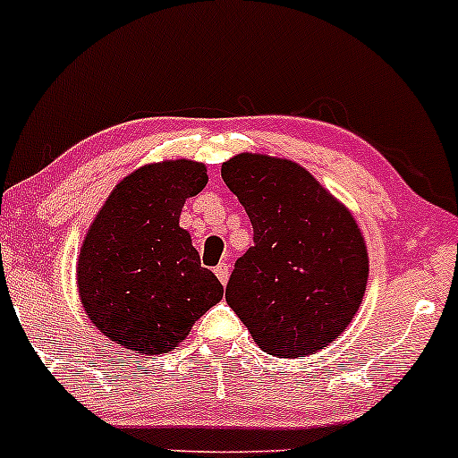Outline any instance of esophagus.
Listing matches in <instances>:
<instances>
[{"instance_id": "obj_1", "label": "esophagus", "mask_w": 458, "mask_h": 458, "mask_svg": "<svg viewBox=\"0 0 458 458\" xmlns=\"http://www.w3.org/2000/svg\"><path fill=\"white\" fill-rule=\"evenodd\" d=\"M215 276H217V280L222 284H228V276H230V267L225 265V262H219L217 267H215Z\"/></svg>"}]
</instances>
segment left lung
Here are the masks:
<instances>
[{
	"label": "left lung",
	"instance_id": "obj_1",
	"mask_svg": "<svg viewBox=\"0 0 458 458\" xmlns=\"http://www.w3.org/2000/svg\"><path fill=\"white\" fill-rule=\"evenodd\" d=\"M222 178L254 228L225 301L265 353H317L364 299L368 251L353 215L295 161L241 152Z\"/></svg>",
	"mask_w": 458,
	"mask_h": 458
}]
</instances>
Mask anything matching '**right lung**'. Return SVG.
<instances>
[{
	"label": "right lung",
	"mask_w": 458,
	"mask_h": 458,
	"mask_svg": "<svg viewBox=\"0 0 458 458\" xmlns=\"http://www.w3.org/2000/svg\"><path fill=\"white\" fill-rule=\"evenodd\" d=\"M204 163L176 159L131 172L105 199L77 262L81 306L94 327L131 351L161 355L224 297L178 225L185 199L207 187Z\"/></svg>",
	"instance_id": "1"
}]
</instances>
